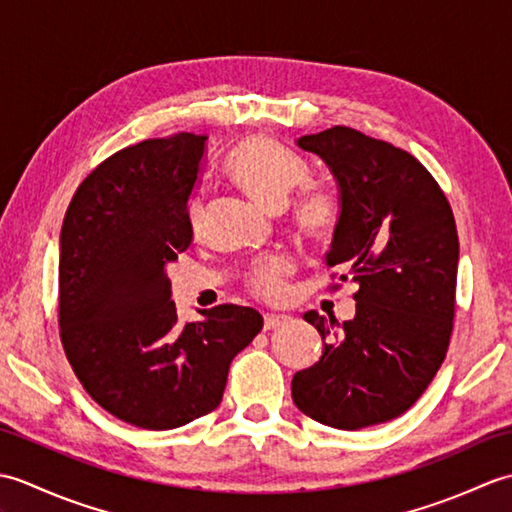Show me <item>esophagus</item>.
<instances>
[{
  "label": "esophagus",
  "mask_w": 512,
  "mask_h": 512,
  "mask_svg": "<svg viewBox=\"0 0 512 512\" xmlns=\"http://www.w3.org/2000/svg\"><path fill=\"white\" fill-rule=\"evenodd\" d=\"M286 321L288 319L286 317H279V314H266V317H264V330H277Z\"/></svg>",
  "instance_id": "esophagus-1"
}]
</instances>
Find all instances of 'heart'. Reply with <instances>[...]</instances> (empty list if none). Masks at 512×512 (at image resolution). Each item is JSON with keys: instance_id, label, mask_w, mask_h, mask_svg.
Returning <instances> with one entry per match:
<instances>
[{"instance_id": "b5f03b06", "label": "heart", "mask_w": 512, "mask_h": 512, "mask_svg": "<svg viewBox=\"0 0 512 512\" xmlns=\"http://www.w3.org/2000/svg\"><path fill=\"white\" fill-rule=\"evenodd\" d=\"M226 169L239 187L270 211L284 209L290 195L308 180L306 162L266 136H248L237 143L226 160ZM189 220L198 231L202 224L200 200L189 204ZM290 222L308 242L328 246L341 226L339 198L321 184H308L290 204ZM290 273L292 262L288 257H268L248 268L246 288L257 299L275 303L286 295Z\"/></svg>"}]
</instances>
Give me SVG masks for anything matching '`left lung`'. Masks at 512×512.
Segmentation results:
<instances>
[{
    "label": "left lung",
    "instance_id": "1",
    "mask_svg": "<svg viewBox=\"0 0 512 512\" xmlns=\"http://www.w3.org/2000/svg\"><path fill=\"white\" fill-rule=\"evenodd\" d=\"M297 145L339 182L341 226L325 264L358 290L356 317L341 328L334 317L306 314L323 354L292 378V400L328 427H372L405 413L447 356L458 228L436 178L405 149L343 125Z\"/></svg>",
    "mask_w": 512,
    "mask_h": 512
}]
</instances>
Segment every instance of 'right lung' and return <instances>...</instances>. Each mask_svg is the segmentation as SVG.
Segmentation results:
<instances>
[{
	"label": "right lung",
	"instance_id": "1",
	"mask_svg": "<svg viewBox=\"0 0 512 512\" xmlns=\"http://www.w3.org/2000/svg\"><path fill=\"white\" fill-rule=\"evenodd\" d=\"M204 134L147 138L90 171L65 211L59 334L83 389L140 429H176L222 402L228 367L264 328L253 308L180 323L165 266L191 244Z\"/></svg>",
	"mask_w": 512,
	"mask_h": 512
}]
</instances>
